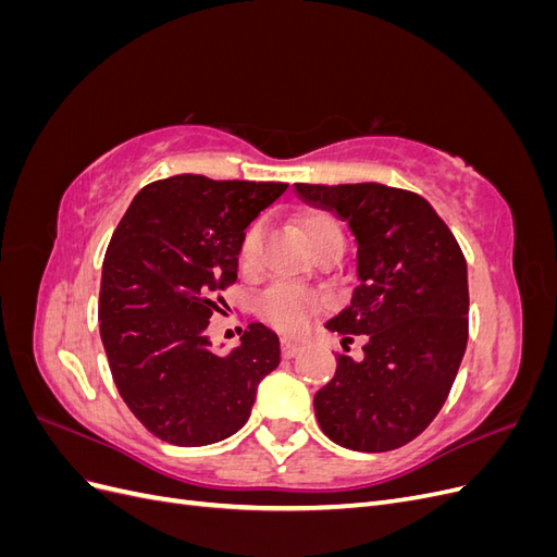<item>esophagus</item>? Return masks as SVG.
Wrapping results in <instances>:
<instances>
[{"instance_id":"1","label":"esophagus","mask_w":557,"mask_h":557,"mask_svg":"<svg viewBox=\"0 0 557 557\" xmlns=\"http://www.w3.org/2000/svg\"><path fill=\"white\" fill-rule=\"evenodd\" d=\"M281 352H283V358H295L297 352H299V344L288 339V336H283V339H281Z\"/></svg>"}]
</instances>
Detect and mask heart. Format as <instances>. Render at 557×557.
<instances>
[{
	"label": "heart",
	"mask_w": 557,
	"mask_h": 557,
	"mask_svg": "<svg viewBox=\"0 0 557 557\" xmlns=\"http://www.w3.org/2000/svg\"><path fill=\"white\" fill-rule=\"evenodd\" d=\"M336 227V223L327 215H309L305 221V234L307 242L311 246V242L320 234ZM262 237H264V227L262 223L250 225L244 234L242 246H239V264L246 272L258 267L260 260V248H262ZM320 309V299L318 295H313L307 288H299V285L293 283H276L264 293V297L260 299V315L272 323L274 327L290 332V334H299L305 332L311 323V318L318 313Z\"/></svg>",
	"instance_id": "obj_1"
}]
</instances>
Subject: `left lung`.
<instances>
[{"label":"left lung","instance_id":"1","mask_svg":"<svg viewBox=\"0 0 557 557\" xmlns=\"http://www.w3.org/2000/svg\"><path fill=\"white\" fill-rule=\"evenodd\" d=\"M358 242V285L325 327L362 334V358L339 356L313 397L318 425L350 450H393L440 413L469 334L467 262L428 199L383 183H295Z\"/></svg>","mask_w":557,"mask_h":557}]
</instances>
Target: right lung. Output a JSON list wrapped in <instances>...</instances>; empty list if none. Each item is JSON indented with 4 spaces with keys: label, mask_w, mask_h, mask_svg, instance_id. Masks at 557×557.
I'll list each match as a JSON object with an SVG mask.
<instances>
[{
    "label": "right lung",
    "mask_w": 557,
    "mask_h": 557,
    "mask_svg": "<svg viewBox=\"0 0 557 557\" xmlns=\"http://www.w3.org/2000/svg\"><path fill=\"white\" fill-rule=\"evenodd\" d=\"M288 190L274 181L178 174L146 185L117 223L102 267L99 334L117 393L141 425L176 446L223 442L250 416L281 362L276 332L250 323L215 352V293L237 281L239 246L260 211Z\"/></svg>",
    "instance_id": "add662e5"
}]
</instances>
